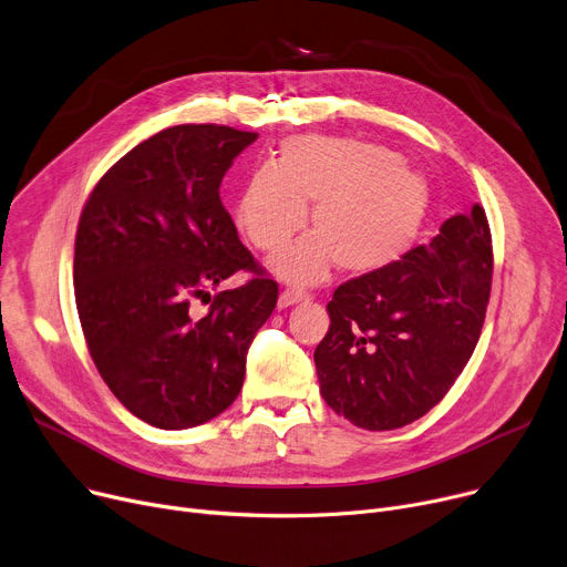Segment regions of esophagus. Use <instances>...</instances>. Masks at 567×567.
<instances>
[{
	"mask_svg": "<svg viewBox=\"0 0 567 567\" xmlns=\"http://www.w3.org/2000/svg\"><path fill=\"white\" fill-rule=\"evenodd\" d=\"M306 298H310L306 291H298V289H282V293H280V298H278V308H280V310H285V308H289V306L300 303V300H306Z\"/></svg>",
	"mask_w": 567,
	"mask_h": 567,
	"instance_id": "34e87169",
	"label": "esophagus"
}]
</instances>
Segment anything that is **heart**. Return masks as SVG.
Here are the masks:
<instances>
[{
	"mask_svg": "<svg viewBox=\"0 0 567 567\" xmlns=\"http://www.w3.org/2000/svg\"><path fill=\"white\" fill-rule=\"evenodd\" d=\"M315 235L280 250L271 271L289 282L312 285L337 261L347 274H373L394 264L420 237L431 188L392 147L342 136H291L276 166L246 179L237 225L259 250H276L306 225Z\"/></svg>",
	"mask_w": 567,
	"mask_h": 567,
	"instance_id": "1",
	"label": "heart"
}]
</instances>
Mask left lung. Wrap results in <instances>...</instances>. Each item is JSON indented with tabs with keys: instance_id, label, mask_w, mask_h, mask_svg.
I'll list each match as a JSON object with an SVG mask.
<instances>
[{
	"instance_id": "8db88e82",
	"label": "left lung",
	"mask_w": 567,
	"mask_h": 567,
	"mask_svg": "<svg viewBox=\"0 0 567 567\" xmlns=\"http://www.w3.org/2000/svg\"><path fill=\"white\" fill-rule=\"evenodd\" d=\"M493 282L485 209L442 223L429 246L339 285L315 351L326 403L367 431H392L437 405L470 362Z\"/></svg>"
}]
</instances>
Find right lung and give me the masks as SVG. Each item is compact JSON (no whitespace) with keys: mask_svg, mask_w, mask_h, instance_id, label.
<instances>
[{"mask_svg":"<svg viewBox=\"0 0 567 567\" xmlns=\"http://www.w3.org/2000/svg\"><path fill=\"white\" fill-rule=\"evenodd\" d=\"M257 138L225 125H175L132 147L89 196L74 239V300L89 353L132 414L194 429L241 392L255 332L278 303L271 280L220 203V182ZM237 270L198 320L187 306Z\"/></svg>","mask_w":567,"mask_h":567,"instance_id":"add662e5","label":"right lung"}]
</instances>
